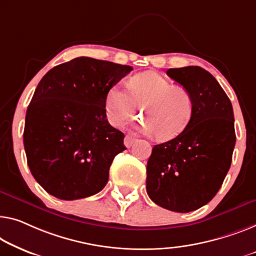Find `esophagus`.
<instances>
[{
	"mask_svg": "<svg viewBox=\"0 0 256 256\" xmlns=\"http://www.w3.org/2000/svg\"><path fill=\"white\" fill-rule=\"evenodd\" d=\"M134 142H136V139L132 138V136H125V138H124V144H125V146H126L128 148L131 147L132 144H134Z\"/></svg>",
	"mask_w": 256,
	"mask_h": 256,
	"instance_id": "obj_1",
	"label": "esophagus"
}]
</instances>
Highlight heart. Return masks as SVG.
<instances>
[{
  "label": "heart",
  "instance_id": "heart-1",
  "mask_svg": "<svg viewBox=\"0 0 256 256\" xmlns=\"http://www.w3.org/2000/svg\"><path fill=\"white\" fill-rule=\"evenodd\" d=\"M128 88L114 86L106 95V112L112 126L132 120L140 108L144 120L138 128L160 141L174 139L188 126L194 110L193 95L186 87L172 85L156 72H144L128 79Z\"/></svg>",
  "mask_w": 256,
  "mask_h": 256
}]
</instances>
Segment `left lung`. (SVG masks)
Here are the masks:
<instances>
[{"label": "left lung", "mask_w": 256, "mask_h": 256, "mask_svg": "<svg viewBox=\"0 0 256 256\" xmlns=\"http://www.w3.org/2000/svg\"><path fill=\"white\" fill-rule=\"evenodd\" d=\"M166 74L192 93L194 110L180 134L152 148L146 190L160 207L188 212L216 196L230 169L236 144L234 109L204 68H169Z\"/></svg>", "instance_id": "obj_1"}]
</instances>
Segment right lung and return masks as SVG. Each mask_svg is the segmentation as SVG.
<instances>
[{"instance_id": "1", "label": "right lung", "mask_w": 256, "mask_h": 256, "mask_svg": "<svg viewBox=\"0 0 256 256\" xmlns=\"http://www.w3.org/2000/svg\"><path fill=\"white\" fill-rule=\"evenodd\" d=\"M133 70L77 57L44 74L26 112L24 147L30 174L60 200L94 196L126 150L124 133L106 120V95Z\"/></svg>"}]
</instances>
